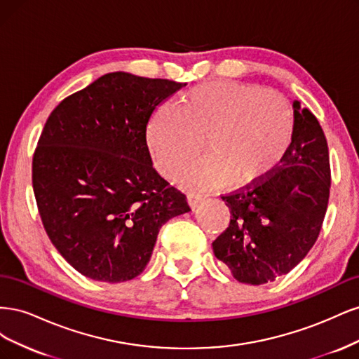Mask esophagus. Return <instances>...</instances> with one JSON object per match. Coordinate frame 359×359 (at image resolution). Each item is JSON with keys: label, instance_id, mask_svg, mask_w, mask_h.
<instances>
[{"label": "esophagus", "instance_id": "1", "mask_svg": "<svg viewBox=\"0 0 359 359\" xmlns=\"http://www.w3.org/2000/svg\"><path fill=\"white\" fill-rule=\"evenodd\" d=\"M203 201V196H201V194H196V193H189L187 194V202L189 205L191 206V208H196V206Z\"/></svg>", "mask_w": 359, "mask_h": 359}]
</instances>
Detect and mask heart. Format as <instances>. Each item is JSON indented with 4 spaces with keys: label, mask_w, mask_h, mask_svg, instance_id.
<instances>
[{
    "label": "heart",
    "mask_w": 359,
    "mask_h": 359,
    "mask_svg": "<svg viewBox=\"0 0 359 359\" xmlns=\"http://www.w3.org/2000/svg\"><path fill=\"white\" fill-rule=\"evenodd\" d=\"M293 126L292 106L278 91L212 81L194 86L180 103L161 104L151 118L148 144L158 169L173 178L202 153L206 139L211 157L182 173L184 186L215 189L231 180L252 186L283 160Z\"/></svg>",
    "instance_id": "1"
}]
</instances>
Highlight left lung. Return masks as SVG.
<instances>
[{
	"instance_id": "1",
	"label": "left lung",
	"mask_w": 359,
	"mask_h": 359,
	"mask_svg": "<svg viewBox=\"0 0 359 359\" xmlns=\"http://www.w3.org/2000/svg\"><path fill=\"white\" fill-rule=\"evenodd\" d=\"M293 116L292 142L278 170L253 189L222 196L231 223L212 250L241 283L264 285L295 268L316 243L328 208L327 137L297 100Z\"/></svg>"
}]
</instances>
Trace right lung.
I'll return each instance as SVG.
<instances>
[{"instance_id":"right-lung-1","label":"right lung","mask_w":359,"mask_h":359,"mask_svg":"<svg viewBox=\"0 0 359 359\" xmlns=\"http://www.w3.org/2000/svg\"><path fill=\"white\" fill-rule=\"evenodd\" d=\"M186 83L107 73L49 115L32 157L43 226L85 277L121 283L149 262L160 227L190 211L153 166L147 127Z\"/></svg>"}]
</instances>
